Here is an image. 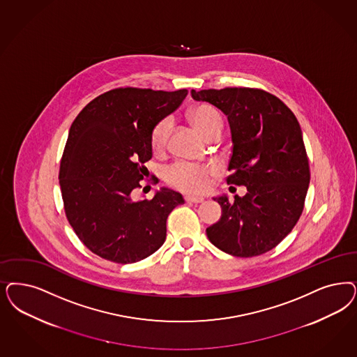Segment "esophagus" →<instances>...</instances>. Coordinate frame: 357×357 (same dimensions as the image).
<instances>
[{"label": "esophagus", "mask_w": 357, "mask_h": 357, "mask_svg": "<svg viewBox=\"0 0 357 357\" xmlns=\"http://www.w3.org/2000/svg\"><path fill=\"white\" fill-rule=\"evenodd\" d=\"M185 200L187 203H202V202H204V197H194V195H187L185 197Z\"/></svg>", "instance_id": "obj_1"}]
</instances>
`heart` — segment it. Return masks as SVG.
<instances>
[{"mask_svg": "<svg viewBox=\"0 0 357 357\" xmlns=\"http://www.w3.org/2000/svg\"><path fill=\"white\" fill-rule=\"evenodd\" d=\"M190 120L197 130L207 138L220 133L222 120L220 113L208 104H200L190 111ZM172 130V120L162 119L150 132V148L154 153H160L167 146ZM216 167L212 165L176 162L169 166L165 172V179L174 188L185 192H202L207 190L211 178L216 175Z\"/></svg>", "mask_w": 357, "mask_h": 357, "instance_id": "b5f03b06", "label": "heart"}]
</instances>
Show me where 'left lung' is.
Returning <instances> with one entry per match:
<instances>
[{
    "instance_id": "obj_1",
    "label": "left lung",
    "mask_w": 357,
    "mask_h": 357,
    "mask_svg": "<svg viewBox=\"0 0 357 357\" xmlns=\"http://www.w3.org/2000/svg\"><path fill=\"white\" fill-rule=\"evenodd\" d=\"M228 116L232 154L228 185H246L245 197H216L222 219L206 232L234 257H255L278 245L299 220L310 183L302 130L282 100L261 88L191 91Z\"/></svg>"
}]
</instances>
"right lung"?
<instances>
[{
	"label": "right lung",
	"mask_w": 357,
	"mask_h": 357,
	"mask_svg": "<svg viewBox=\"0 0 357 357\" xmlns=\"http://www.w3.org/2000/svg\"><path fill=\"white\" fill-rule=\"evenodd\" d=\"M187 89L172 92L120 86L88 102L76 116L64 146L59 185L63 206L79 240L101 259L133 264L160 249L166 220L185 200L162 188L151 200L132 192L151 160L150 132L175 111Z\"/></svg>",
	"instance_id": "right-lung-1"
}]
</instances>
